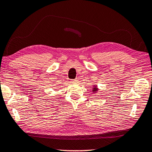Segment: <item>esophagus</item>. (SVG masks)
Here are the masks:
<instances>
[{
    "label": "esophagus",
    "instance_id": "1",
    "mask_svg": "<svg viewBox=\"0 0 152 152\" xmlns=\"http://www.w3.org/2000/svg\"><path fill=\"white\" fill-rule=\"evenodd\" d=\"M77 82H78V80H71V82H72V83H77Z\"/></svg>",
    "mask_w": 152,
    "mask_h": 152
}]
</instances>
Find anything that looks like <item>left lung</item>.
Listing matches in <instances>:
<instances>
[{
    "label": "left lung",
    "mask_w": 152,
    "mask_h": 152,
    "mask_svg": "<svg viewBox=\"0 0 152 152\" xmlns=\"http://www.w3.org/2000/svg\"><path fill=\"white\" fill-rule=\"evenodd\" d=\"M97 90H98V88H96V87H95V88L93 89V92H95V91H97Z\"/></svg>",
    "instance_id": "obj_1"
}]
</instances>
